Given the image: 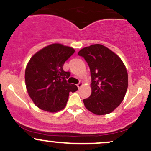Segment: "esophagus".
<instances>
[{
    "mask_svg": "<svg viewBox=\"0 0 151 151\" xmlns=\"http://www.w3.org/2000/svg\"><path fill=\"white\" fill-rule=\"evenodd\" d=\"M77 85V87H78V88H80L83 85V83H82V82H80V83H79Z\"/></svg>",
    "mask_w": 151,
    "mask_h": 151,
    "instance_id": "esophagus-1",
    "label": "esophagus"
}]
</instances>
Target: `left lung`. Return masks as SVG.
I'll use <instances>...</instances> for the list:
<instances>
[{"instance_id": "1", "label": "left lung", "mask_w": 151, "mask_h": 151, "mask_svg": "<svg viewBox=\"0 0 151 151\" xmlns=\"http://www.w3.org/2000/svg\"><path fill=\"white\" fill-rule=\"evenodd\" d=\"M91 71V92L83 99L85 107L96 115L112 112L122 102L128 88V74L121 59L107 47L93 45L78 52Z\"/></svg>"}]
</instances>
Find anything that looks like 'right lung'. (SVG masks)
Returning <instances> with one entry per match:
<instances>
[{"label":"right lung","mask_w":151,"mask_h":151,"mask_svg":"<svg viewBox=\"0 0 151 151\" xmlns=\"http://www.w3.org/2000/svg\"><path fill=\"white\" fill-rule=\"evenodd\" d=\"M74 52L71 47L52 44L30 58L25 69V85L39 109L50 112L61 110L66 106L69 92L78 90L77 85L67 83L71 73L63 68Z\"/></svg>","instance_id":"add662e5"}]
</instances>
